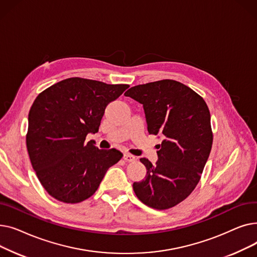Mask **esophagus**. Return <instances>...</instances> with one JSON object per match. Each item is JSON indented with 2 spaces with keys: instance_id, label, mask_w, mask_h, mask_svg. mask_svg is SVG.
I'll use <instances>...</instances> for the list:
<instances>
[{
  "instance_id": "1",
  "label": "esophagus",
  "mask_w": 257,
  "mask_h": 257,
  "mask_svg": "<svg viewBox=\"0 0 257 257\" xmlns=\"http://www.w3.org/2000/svg\"><path fill=\"white\" fill-rule=\"evenodd\" d=\"M123 158H124V160L128 161V163H132V161L136 160V157H134L131 154H129V153H124V157Z\"/></svg>"
}]
</instances>
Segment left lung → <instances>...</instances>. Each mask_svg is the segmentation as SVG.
I'll return each mask as SVG.
<instances>
[{
	"label": "left lung",
	"mask_w": 257,
	"mask_h": 257,
	"mask_svg": "<svg viewBox=\"0 0 257 257\" xmlns=\"http://www.w3.org/2000/svg\"><path fill=\"white\" fill-rule=\"evenodd\" d=\"M125 94L143 104L148 132L163 138L155 165L141 158L147 174L133 191L149 207L171 208L195 190L210 154L208 107L192 88L170 79L133 86Z\"/></svg>",
	"instance_id": "left-lung-1"
}]
</instances>
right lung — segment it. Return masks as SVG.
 I'll list each match as a JSON object with an SVG mask.
<instances>
[{
  "mask_svg": "<svg viewBox=\"0 0 257 257\" xmlns=\"http://www.w3.org/2000/svg\"><path fill=\"white\" fill-rule=\"evenodd\" d=\"M128 87L74 77L36 97L28 116L27 150L38 180L53 198L72 204L86 200L123 157L118 150H100L85 140L98 132L106 106Z\"/></svg>",
  "mask_w": 257,
  "mask_h": 257,
  "instance_id": "add662e5",
  "label": "right lung"
}]
</instances>
